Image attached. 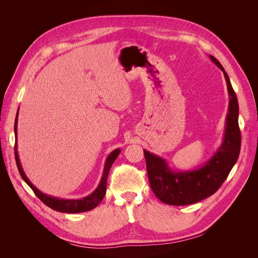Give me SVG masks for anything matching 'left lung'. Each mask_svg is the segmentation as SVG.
<instances>
[{
    "mask_svg": "<svg viewBox=\"0 0 258 258\" xmlns=\"http://www.w3.org/2000/svg\"><path fill=\"white\" fill-rule=\"evenodd\" d=\"M209 57L223 71L229 96L228 114L221 146L204 166L186 171L172 170L165 159L144 150L151 188L156 197L170 206L197 204L212 196L227 178L240 154L241 134L236 92L233 91L229 77L222 64L215 57L211 54Z\"/></svg>",
    "mask_w": 258,
    "mask_h": 258,
    "instance_id": "left-lung-1",
    "label": "left lung"
}]
</instances>
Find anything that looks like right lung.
<instances>
[{
  "label": "right lung",
  "mask_w": 258,
  "mask_h": 258,
  "mask_svg": "<svg viewBox=\"0 0 258 258\" xmlns=\"http://www.w3.org/2000/svg\"><path fill=\"white\" fill-rule=\"evenodd\" d=\"M19 111V108H18ZM18 111L16 115V119H15V158H16V163L19 170V173L21 177L30 187L31 189L34 191L36 196L40 198L44 204L49 207L50 209L58 211V212L62 213H82L86 212V211H90L92 209H95L102 199L104 198V195L106 192V182H107V175L108 172H110V169L113 165V162L117 158V156L120 153V148H117V150H114L110 155L107 156V158L105 160V165H104V170H103V174L102 177H101V181L98 185L97 188L93 190L88 196H86L81 199H60L57 197H52L49 196V195H46L42 192L40 189H37L36 187L30 182V179L26 175L25 171H23L20 159H19V155L17 151V122H18Z\"/></svg>",
  "instance_id": "obj_1"
}]
</instances>
